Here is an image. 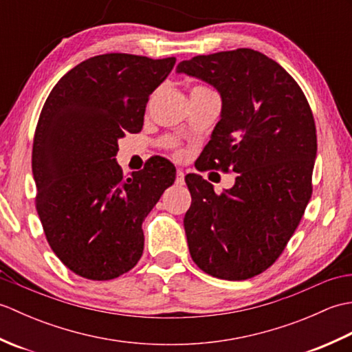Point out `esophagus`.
<instances>
[{"label": "esophagus", "instance_id": "obj_1", "mask_svg": "<svg viewBox=\"0 0 352 352\" xmlns=\"http://www.w3.org/2000/svg\"><path fill=\"white\" fill-rule=\"evenodd\" d=\"M175 183L178 186H182L184 183V172H183V169H177V180H175Z\"/></svg>", "mask_w": 352, "mask_h": 352}]
</instances>
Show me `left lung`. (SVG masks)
I'll use <instances>...</instances> for the list:
<instances>
[{"instance_id":"1","label":"left lung","mask_w":352,"mask_h":352,"mask_svg":"<svg viewBox=\"0 0 352 352\" xmlns=\"http://www.w3.org/2000/svg\"><path fill=\"white\" fill-rule=\"evenodd\" d=\"M177 74L206 81L221 95V119L198 169L237 174L221 195L201 175H186L189 252L208 275L248 280L280 257L309 204L315 119L296 81L258 51L197 56L178 63Z\"/></svg>"}]
</instances>
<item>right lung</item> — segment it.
Instances as JSON below:
<instances>
[{"mask_svg":"<svg viewBox=\"0 0 352 352\" xmlns=\"http://www.w3.org/2000/svg\"><path fill=\"white\" fill-rule=\"evenodd\" d=\"M175 60L95 56L65 74L43 104L32 154L36 210L51 250L83 278L113 280L136 266L142 222L175 182L163 157L129 178L116 162L118 140L142 130L149 95Z\"/></svg>","mask_w":352,"mask_h":352,"instance_id":"right-lung-1","label":"right lung"}]
</instances>
